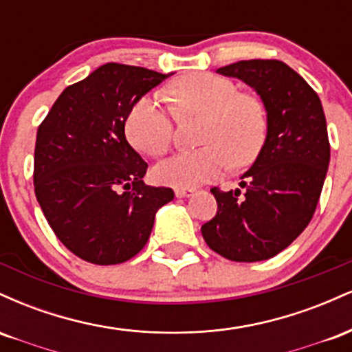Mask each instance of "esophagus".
I'll list each match as a JSON object with an SVG mask.
<instances>
[{
	"label": "esophagus",
	"mask_w": 352,
	"mask_h": 352,
	"mask_svg": "<svg viewBox=\"0 0 352 352\" xmlns=\"http://www.w3.org/2000/svg\"><path fill=\"white\" fill-rule=\"evenodd\" d=\"M195 193V188H175V195L179 199H184V197H190Z\"/></svg>",
	"instance_id": "34e87169"
}]
</instances>
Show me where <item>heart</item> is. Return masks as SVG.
<instances>
[{
	"label": "heart",
	"instance_id": "heart-1",
	"mask_svg": "<svg viewBox=\"0 0 352 352\" xmlns=\"http://www.w3.org/2000/svg\"><path fill=\"white\" fill-rule=\"evenodd\" d=\"M170 94L180 114L207 117L199 151H184L153 168L159 184L190 188L217 179L228 160L250 164L266 137V112L254 96L241 94L233 80L199 72L172 84ZM125 132L137 151L160 157L173 140L172 112L157 98H144L131 109Z\"/></svg>",
	"mask_w": 352,
	"mask_h": 352
}]
</instances>
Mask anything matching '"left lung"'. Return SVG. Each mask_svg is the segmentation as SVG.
Listing matches in <instances>:
<instances>
[{
  "mask_svg": "<svg viewBox=\"0 0 352 352\" xmlns=\"http://www.w3.org/2000/svg\"><path fill=\"white\" fill-rule=\"evenodd\" d=\"M217 72L256 91L268 125L256 160L241 175L243 192L210 190L218 210L201 235L227 260H268L292 245L314 215L331 155L324 111L309 84L281 60H238Z\"/></svg>",
  "mask_w": 352,
  "mask_h": 352,
  "instance_id": "1",
  "label": "left lung"
}]
</instances>
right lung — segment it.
Returning <instances> with one entry per match:
<instances>
[{
	"mask_svg": "<svg viewBox=\"0 0 352 352\" xmlns=\"http://www.w3.org/2000/svg\"><path fill=\"white\" fill-rule=\"evenodd\" d=\"M172 74L107 63L66 87L39 125L34 192L52 232L94 265L131 260L173 190L144 184L147 162L125 139L129 112Z\"/></svg>",
	"mask_w": 352,
	"mask_h": 352,
	"instance_id": "add662e5",
	"label": "right lung"
}]
</instances>
